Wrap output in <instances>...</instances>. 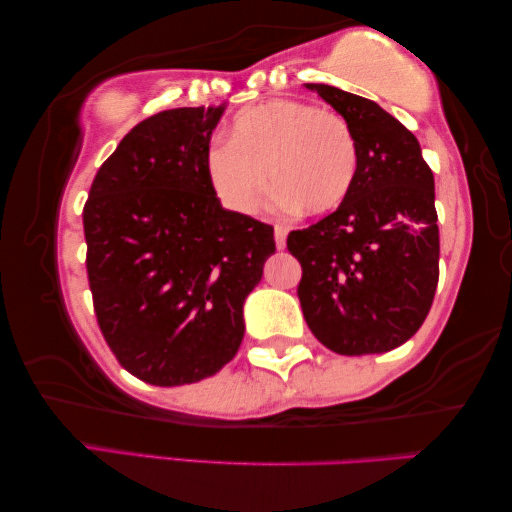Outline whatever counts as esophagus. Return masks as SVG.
Masks as SVG:
<instances>
[{"label":"esophagus","mask_w":512,"mask_h":512,"mask_svg":"<svg viewBox=\"0 0 512 512\" xmlns=\"http://www.w3.org/2000/svg\"><path fill=\"white\" fill-rule=\"evenodd\" d=\"M274 242H276V249L286 247V229H283V226H276L274 229Z\"/></svg>","instance_id":"34e87169"}]
</instances>
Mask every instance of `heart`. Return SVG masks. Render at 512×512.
<instances>
[{"label":"heart","mask_w":512,"mask_h":512,"mask_svg":"<svg viewBox=\"0 0 512 512\" xmlns=\"http://www.w3.org/2000/svg\"><path fill=\"white\" fill-rule=\"evenodd\" d=\"M356 140L345 117L297 99L245 108L226 142L206 154V177L222 204L254 213L265 195V172L281 208L324 215L354 188Z\"/></svg>","instance_id":"b5f03b06"}]
</instances>
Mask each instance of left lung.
<instances>
[{
  "instance_id": "1",
  "label": "left lung",
  "mask_w": 512,
  "mask_h": 512,
  "mask_svg": "<svg viewBox=\"0 0 512 512\" xmlns=\"http://www.w3.org/2000/svg\"><path fill=\"white\" fill-rule=\"evenodd\" d=\"M356 140L354 188L338 211L290 231L308 329L342 356L383 354L413 338L440 276L433 172L397 117L333 86H313Z\"/></svg>"
}]
</instances>
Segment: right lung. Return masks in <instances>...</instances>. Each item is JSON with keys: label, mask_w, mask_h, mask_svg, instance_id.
<instances>
[{"label": "right lung", "mask_w": 512, "mask_h": 512, "mask_svg": "<svg viewBox=\"0 0 512 512\" xmlns=\"http://www.w3.org/2000/svg\"><path fill=\"white\" fill-rule=\"evenodd\" d=\"M224 106L136 124L83 206L97 324L124 370L172 388L220 372L245 335L242 304L274 254V226L224 211L206 177Z\"/></svg>", "instance_id": "1"}]
</instances>
